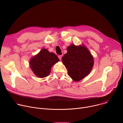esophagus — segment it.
I'll return each instance as SVG.
<instances>
[{
	"instance_id": "obj_1",
	"label": "esophagus",
	"mask_w": 123,
	"mask_h": 123,
	"mask_svg": "<svg viewBox=\"0 0 123 123\" xmlns=\"http://www.w3.org/2000/svg\"><path fill=\"white\" fill-rule=\"evenodd\" d=\"M58 58H59V59L61 60V59H62V55H58Z\"/></svg>"
}]
</instances>
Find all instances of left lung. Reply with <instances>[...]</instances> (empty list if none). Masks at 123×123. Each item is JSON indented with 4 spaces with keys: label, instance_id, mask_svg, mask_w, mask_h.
Here are the masks:
<instances>
[{
    "label": "left lung",
    "instance_id": "obj_1",
    "mask_svg": "<svg viewBox=\"0 0 123 123\" xmlns=\"http://www.w3.org/2000/svg\"><path fill=\"white\" fill-rule=\"evenodd\" d=\"M68 74L76 82L88 75L92 68L94 60L90 51L84 45L72 44L67 48V53L62 58Z\"/></svg>",
    "mask_w": 123,
    "mask_h": 123
}]
</instances>
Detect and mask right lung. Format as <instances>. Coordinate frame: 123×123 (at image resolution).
Instances as JSON below:
<instances>
[{
	"mask_svg": "<svg viewBox=\"0 0 123 123\" xmlns=\"http://www.w3.org/2000/svg\"><path fill=\"white\" fill-rule=\"evenodd\" d=\"M59 61V58L54 52L43 49L31 59L30 65L35 75L39 78H44L49 74L52 66Z\"/></svg>",
	"mask_w": 123,
	"mask_h": 123,
	"instance_id": "add662e5",
	"label": "right lung"
}]
</instances>
